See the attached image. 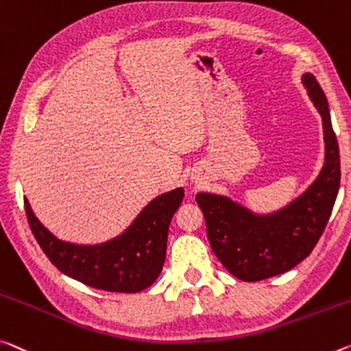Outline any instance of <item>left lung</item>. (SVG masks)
Listing matches in <instances>:
<instances>
[{
	"label": "left lung",
	"instance_id": "1",
	"mask_svg": "<svg viewBox=\"0 0 351 351\" xmlns=\"http://www.w3.org/2000/svg\"><path fill=\"white\" fill-rule=\"evenodd\" d=\"M304 86L324 120L325 165L314 184L287 208L271 215H254L231 199L198 193L210 248L225 269L242 281L267 280L291 270L308 258L324 234L341 184V158L330 109L315 76Z\"/></svg>",
	"mask_w": 351,
	"mask_h": 351
}]
</instances>
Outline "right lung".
<instances>
[{
    "mask_svg": "<svg viewBox=\"0 0 351 351\" xmlns=\"http://www.w3.org/2000/svg\"><path fill=\"white\" fill-rule=\"evenodd\" d=\"M182 197L181 187L158 197L123 234L93 247L56 239L36 219L27 199L25 210L38 245L62 274L101 291L136 293L152 286L162 270L170 220Z\"/></svg>",
    "mask_w": 351,
    "mask_h": 351,
    "instance_id": "add662e5",
    "label": "right lung"
}]
</instances>
